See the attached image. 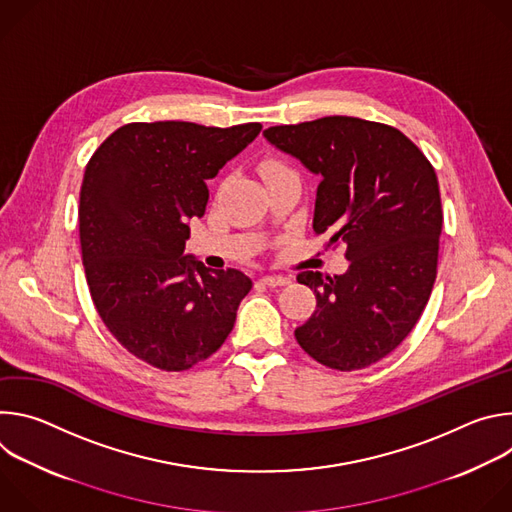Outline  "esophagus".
<instances>
[{"mask_svg":"<svg viewBox=\"0 0 512 512\" xmlns=\"http://www.w3.org/2000/svg\"><path fill=\"white\" fill-rule=\"evenodd\" d=\"M291 279L289 277H285V275H263L261 279H259V283H263V285H269V287H275V285H287Z\"/></svg>","mask_w":512,"mask_h":512,"instance_id":"34e87169","label":"esophagus"}]
</instances>
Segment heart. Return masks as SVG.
<instances>
[{
	"label": "heart",
	"instance_id": "obj_1",
	"mask_svg": "<svg viewBox=\"0 0 512 512\" xmlns=\"http://www.w3.org/2000/svg\"><path fill=\"white\" fill-rule=\"evenodd\" d=\"M279 172H289V168H287L283 162H279V160H269V162L263 164V174H265V178H267V176H273V174H279Z\"/></svg>",
	"mask_w": 512,
	"mask_h": 512
}]
</instances>
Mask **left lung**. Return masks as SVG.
Returning <instances> with one entry per match:
<instances>
[{"mask_svg": "<svg viewBox=\"0 0 512 512\" xmlns=\"http://www.w3.org/2000/svg\"><path fill=\"white\" fill-rule=\"evenodd\" d=\"M277 150L318 174L314 233L346 245L342 275L304 271L316 310L298 344L336 371L371 367L417 324L437 275L440 184L429 160L399 129L332 115L263 131Z\"/></svg>", "mask_w": 512, "mask_h": 512, "instance_id": "obj_1", "label": "left lung"}]
</instances>
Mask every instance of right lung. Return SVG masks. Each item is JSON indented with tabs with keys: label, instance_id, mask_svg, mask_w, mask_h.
<instances>
[{
	"label": "right lung",
	"instance_id": "right-lung-1",
	"mask_svg": "<svg viewBox=\"0 0 512 512\" xmlns=\"http://www.w3.org/2000/svg\"><path fill=\"white\" fill-rule=\"evenodd\" d=\"M261 123H127L87 164L79 233L93 304L117 342L162 371H188L223 346L253 281L184 255L206 180Z\"/></svg>",
	"mask_w": 512,
	"mask_h": 512
}]
</instances>
